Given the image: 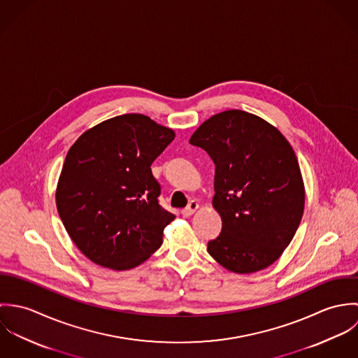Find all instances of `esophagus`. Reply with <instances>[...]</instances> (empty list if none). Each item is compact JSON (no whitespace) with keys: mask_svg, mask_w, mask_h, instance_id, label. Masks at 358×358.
Returning <instances> with one entry per match:
<instances>
[{"mask_svg":"<svg viewBox=\"0 0 358 358\" xmlns=\"http://www.w3.org/2000/svg\"><path fill=\"white\" fill-rule=\"evenodd\" d=\"M197 209H199V203L197 201H190L189 205L182 210V215L183 216H192Z\"/></svg>","mask_w":358,"mask_h":358,"instance_id":"obj_1","label":"esophagus"}]
</instances>
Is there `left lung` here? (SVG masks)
Instances as JSON below:
<instances>
[{
    "instance_id": "obj_1",
    "label": "left lung",
    "mask_w": 358,
    "mask_h": 358,
    "mask_svg": "<svg viewBox=\"0 0 358 358\" xmlns=\"http://www.w3.org/2000/svg\"><path fill=\"white\" fill-rule=\"evenodd\" d=\"M215 162L213 208L222 233L208 254L250 274L273 264L292 241L305 209L296 154L271 124L243 110L212 115L192 135Z\"/></svg>"
}]
</instances>
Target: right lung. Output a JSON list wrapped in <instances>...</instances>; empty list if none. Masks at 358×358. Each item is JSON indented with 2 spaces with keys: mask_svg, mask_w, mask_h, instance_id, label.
I'll use <instances>...</instances> for the list:
<instances>
[{
  "mask_svg": "<svg viewBox=\"0 0 358 358\" xmlns=\"http://www.w3.org/2000/svg\"><path fill=\"white\" fill-rule=\"evenodd\" d=\"M175 139L143 114H124L84 132L66 155L56 189L59 216L94 263L129 270L162 244L175 215L158 204L154 159Z\"/></svg>",
  "mask_w": 358,
  "mask_h": 358,
  "instance_id": "right-lung-1",
  "label": "right lung"
}]
</instances>
